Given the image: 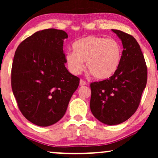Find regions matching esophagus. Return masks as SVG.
<instances>
[{
	"instance_id": "34e87169",
	"label": "esophagus",
	"mask_w": 158,
	"mask_h": 158,
	"mask_svg": "<svg viewBox=\"0 0 158 158\" xmlns=\"http://www.w3.org/2000/svg\"><path fill=\"white\" fill-rule=\"evenodd\" d=\"M80 85H81V86H82V85H86L85 81H83V80L81 79V81H80Z\"/></svg>"
}]
</instances>
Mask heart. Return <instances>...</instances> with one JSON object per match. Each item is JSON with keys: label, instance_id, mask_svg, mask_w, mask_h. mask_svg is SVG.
Returning a JSON list of instances; mask_svg holds the SVG:
<instances>
[{"label": "heart", "instance_id": "obj_1", "mask_svg": "<svg viewBox=\"0 0 158 158\" xmlns=\"http://www.w3.org/2000/svg\"><path fill=\"white\" fill-rule=\"evenodd\" d=\"M74 52L66 54V62L70 72L80 74L86 68L97 79L104 80L111 77L120 65L123 49L115 39L97 36H87L78 39L73 44Z\"/></svg>", "mask_w": 158, "mask_h": 158}]
</instances>
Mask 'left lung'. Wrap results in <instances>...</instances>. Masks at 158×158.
I'll return each instance as SVG.
<instances>
[{"label": "left lung", "mask_w": 158, "mask_h": 158, "mask_svg": "<svg viewBox=\"0 0 158 158\" xmlns=\"http://www.w3.org/2000/svg\"><path fill=\"white\" fill-rule=\"evenodd\" d=\"M112 31L124 48L120 65L109 79L90 83V111L108 125L119 124L135 113L148 80L146 62L137 40L120 30Z\"/></svg>", "instance_id": "8db88e82"}]
</instances>
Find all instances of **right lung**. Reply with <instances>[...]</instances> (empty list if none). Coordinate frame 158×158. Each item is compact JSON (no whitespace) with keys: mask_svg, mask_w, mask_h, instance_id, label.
Returning a JSON list of instances; mask_svg holds the SVG:
<instances>
[{"mask_svg":"<svg viewBox=\"0 0 158 158\" xmlns=\"http://www.w3.org/2000/svg\"><path fill=\"white\" fill-rule=\"evenodd\" d=\"M65 31H36L19 45L11 69V87L21 114L33 124L48 127L61 119L80 79L64 66Z\"/></svg>","mask_w":158,"mask_h":158,"instance_id":"add662e5","label":"right lung"}]
</instances>
